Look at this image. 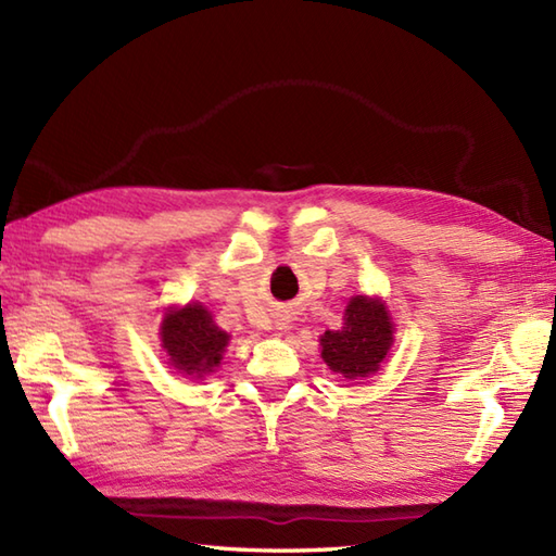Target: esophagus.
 Here are the masks:
<instances>
[{"mask_svg": "<svg viewBox=\"0 0 556 556\" xmlns=\"http://www.w3.org/2000/svg\"><path fill=\"white\" fill-rule=\"evenodd\" d=\"M279 325H281V327H279V329H285V327H287V323H279Z\"/></svg>", "mask_w": 556, "mask_h": 556, "instance_id": "esophagus-1", "label": "esophagus"}]
</instances>
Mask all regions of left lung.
Masks as SVG:
<instances>
[{"label":"left lung","instance_id":"left-lung-1","mask_svg":"<svg viewBox=\"0 0 556 556\" xmlns=\"http://www.w3.org/2000/svg\"><path fill=\"white\" fill-rule=\"evenodd\" d=\"M394 327L380 301L356 296L346 305L344 327L323 334V361L329 370L346 380H361L372 375L387 358L394 341Z\"/></svg>","mask_w":556,"mask_h":556}]
</instances>
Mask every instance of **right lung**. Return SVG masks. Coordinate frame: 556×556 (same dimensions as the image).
<instances>
[{
  "label": "right lung",
  "mask_w": 556,
  "mask_h": 556,
  "mask_svg": "<svg viewBox=\"0 0 556 556\" xmlns=\"http://www.w3.org/2000/svg\"><path fill=\"white\" fill-rule=\"evenodd\" d=\"M229 334L212 323V315L203 305H186L181 311H169L162 323V346L169 353L176 370L203 377L222 361Z\"/></svg>",
  "instance_id": "right-lung-1"
}]
</instances>
